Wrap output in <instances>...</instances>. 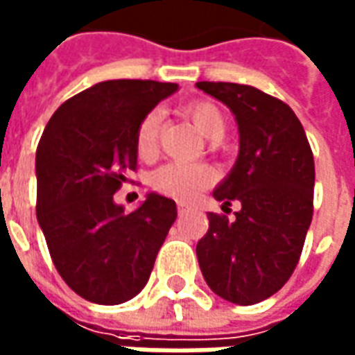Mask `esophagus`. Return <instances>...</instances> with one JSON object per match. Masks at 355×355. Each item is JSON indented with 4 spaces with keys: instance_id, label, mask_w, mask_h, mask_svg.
I'll return each instance as SVG.
<instances>
[{
    "instance_id": "34e87169",
    "label": "esophagus",
    "mask_w": 355,
    "mask_h": 355,
    "mask_svg": "<svg viewBox=\"0 0 355 355\" xmlns=\"http://www.w3.org/2000/svg\"><path fill=\"white\" fill-rule=\"evenodd\" d=\"M187 211V206L184 204H178V214H184Z\"/></svg>"
}]
</instances>
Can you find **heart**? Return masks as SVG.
Returning <instances> with one entry per match:
<instances>
[{"mask_svg":"<svg viewBox=\"0 0 355 355\" xmlns=\"http://www.w3.org/2000/svg\"><path fill=\"white\" fill-rule=\"evenodd\" d=\"M184 116L192 120V124L200 130V134L209 141H219L225 136L227 122L221 112V108L208 98H198L182 107ZM159 134H161V114L157 110L147 112L146 116L137 122L134 146L137 157L141 161H153L159 155ZM216 171L209 165L202 163H168L159 167L151 178V188L161 196L188 202L196 198L204 188L214 184Z\"/></svg>","mask_w":355,"mask_h":355,"instance_id":"1","label":"heart"}]
</instances>
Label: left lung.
<instances>
[{
  "label": "left lung",
  "instance_id": "8db88e82",
  "mask_svg": "<svg viewBox=\"0 0 355 355\" xmlns=\"http://www.w3.org/2000/svg\"><path fill=\"white\" fill-rule=\"evenodd\" d=\"M237 118L241 149L214 196L223 209L241 202L235 219L208 214L196 254L214 293L237 305L274 295L291 278L313 219L315 159L295 112L260 89L200 81Z\"/></svg>",
  "mask_w": 355,
  "mask_h": 355
}]
</instances>
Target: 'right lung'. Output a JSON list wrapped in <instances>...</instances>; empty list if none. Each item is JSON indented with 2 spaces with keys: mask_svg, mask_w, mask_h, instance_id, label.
<instances>
[{
  "mask_svg": "<svg viewBox=\"0 0 355 355\" xmlns=\"http://www.w3.org/2000/svg\"><path fill=\"white\" fill-rule=\"evenodd\" d=\"M177 83L103 81L67 98L36 147V218L58 274L91 303L136 297L177 219V204L149 194L126 214L114 194L137 171V122Z\"/></svg>",
  "mask_w": 355,
  "mask_h": 355,
  "instance_id": "obj_1",
  "label": "right lung"
}]
</instances>
